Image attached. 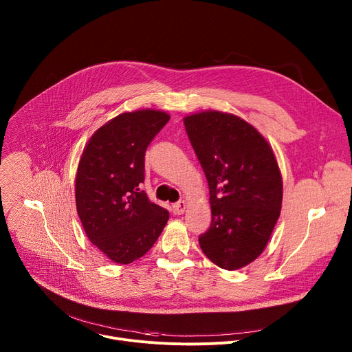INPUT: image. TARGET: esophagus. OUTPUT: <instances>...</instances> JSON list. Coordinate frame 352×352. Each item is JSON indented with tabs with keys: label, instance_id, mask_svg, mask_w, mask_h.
Wrapping results in <instances>:
<instances>
[{
	"label": "esophagus",
	"instance_id": "34e87169",
	"mask_svg": "<svg viewBox=\"0 0 352 352\" xmlns=\"http://www.w3.org/2000/svg\"><path fill=\"white\" fill-rule=\"evenodd\" d=\"M186 210V202H184V200H179V202H177L174 205V212L175 214H184Z\"/></svg>",
	"mask_w": 352,
	"mask_h": 352
}]
</instances>
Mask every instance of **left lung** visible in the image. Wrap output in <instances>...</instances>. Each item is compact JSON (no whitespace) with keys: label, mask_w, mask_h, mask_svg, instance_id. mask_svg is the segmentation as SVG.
<instances>
[{"label":"left lung","mask_w":352,"mask_h":352,"mask_svg":"<svg viewBox=\"0 0 352 352\" xmlns=\"http://www.w3.org/2000/svg\"><path fill=\"white\" fill-rule=\"evenodd\" d=\"M209 184L212 224L200 249L219 267L238 270L262 255L283 204V178L265 136L234 114L206 110L184 117Z\"/></svg>","instance_id":"1"}]
</instances>
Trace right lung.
Wrapping results in <instances>:
<instances>
[{
	"mask_svg": "<svg viewBox=\"0 0 352 352\" xmlns=\"http://www.w3.org/2000/svg\"><path fill=\"white\" fill-rule=\"evenodd\" d=\"M170 114L143 109L122 113L87 140L75 177L76 210L89 241L111 262L128 265L155 245L168 212L150 202L144 152Z\"/></svg>",
	"mask_w": 352,
	"mask_h": 352,
	"instance_id": "obj_1",
	"label": "right lung"
}]
</instances>
